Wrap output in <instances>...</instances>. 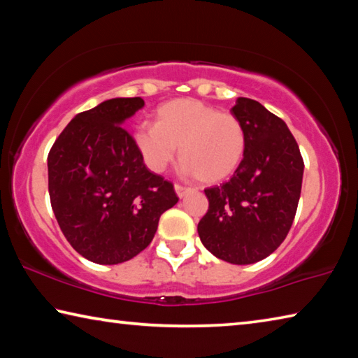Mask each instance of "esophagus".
Instances as JSON below:
<instances>
[{"label": "esophagus", "mask_w": 358, "mask_h": 358, "mask_svg": "<svg viewBox=\"0 0 358 358\" xmlns=\"http://www.w3.org/2000/svg\"><path fill=\"white\" fill-rule=\"evenodd\" d=\"M189 191H191V187H186V186H181V185H175V192H177L178 197H185Z\"/></svg>", "instance_id": "esophagus-1"}]
</instances>
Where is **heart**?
<instances>
[{
    "label": "heart",
    "mask_w": 358,
    "mask_h": 358,
    "mask_svg": "<svg viewBox=\"0 0 358 358\" xmlns=\"http://www.w3.org/2000/svg\"><path fill=\"white\" fill-rule=\"evenodd\" d=\"M134 141L153 172H164L180 147L183 171L207 185L227 178L246 148L245 129L237 117L191 98L161 106L156 123L138 126Z\"/></svg>",
    "instance_id": "1"
}]
</instances>
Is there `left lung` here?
I'll return each mask as SVG.
<instances>
[{
    "instance_id": "8db88e82",
    "label": "left lung",
    "mask_w": 358,
    "mask_h": 358,
    "mask_svg": "<svg viewBox=\"0 0 358 358\" xmlns=\"http://www.w3.org/2000/svg\"><path fill=\"white\" fill-rule=\"evenodd\" d=\"M246 148L227 183L205 189L208 211L197 226L207 250L229 264L268 257L292 226L303 180L300 148L287 124L257 101L238 98Z\"/></svg>"
}]
</instances>
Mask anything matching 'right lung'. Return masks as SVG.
<instances>
[{"label":"right lung","instance_id":"add662e5","mask_svg":"<svg viewBox=\"0 0 358 358\" xmlns=\"http://www.w3.org/2000/svg\"><path fill=\"white\" fill-rule=\"evenodd\" d=\"M143 106L142 98H113L77 113L47 157L59 229L94 264L137 256L153 240L161 215L178 202L173 185L148 171L123 128Z\"/></svg>","mask_w":358,"mask_h":358}]
</instances>
